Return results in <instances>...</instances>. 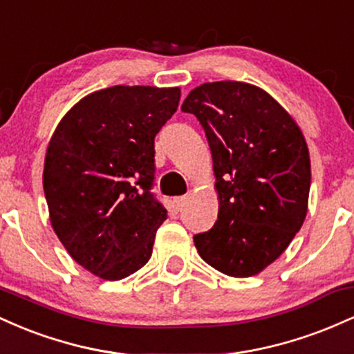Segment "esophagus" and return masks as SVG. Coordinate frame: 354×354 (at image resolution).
<instances>
[{"mask_svg":"<svg viewBox=\"0 0 354 354\" xmlns=\"http://www.w3.org/2000/svg\"><path fill=\"white\" fill-rule=\"evenodd\" d=\"M186 201H188V198H186V196L174 198V205H176V209H183V206L186 205Z\"/></svg>","mask_w":354,"mask_h":354,"instance_id":"obj_1","label":"esophagus"}]
</instances>
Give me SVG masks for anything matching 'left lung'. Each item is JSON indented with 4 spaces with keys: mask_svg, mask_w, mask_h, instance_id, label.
Wrapping results in <instances>:
<instances>
[{
    "mask_svg": "<svg viewBox=\"0 0 354 354\" xmlns=\"http://www.w3.org/2000/svg\"><path fill=\"white\" fill-rule=\"evenodd\" d=\"M181 111L205 129L216 183L218 221L194 234L209 266L233 278L261 273L290 246L308 213L311 163L290 113L241 81L203 83Z\"/></svg>",
    "mask_w": 354,
    "mask_h": 354,
    "instance_id": "1",
    "label": "left lung"
}]
</instances>
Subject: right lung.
<instances>
[{"mask_svg":"<svg viewBox=\"0 0 354 354\" xmlns=\"http://www.w3.org/2000/svg\"><path fill=\"white\" fill-rule=\"evenodd\" d=\"M180 88L111 86L84 96L56 126L44 156L50 221L89 273L118 281L151 258L168 218L154 200V136Z\"/></svg>","mask_w":354,"mask_h":354,"instance_id":"right-lung-1","label":"right lung"}]
</instances>
